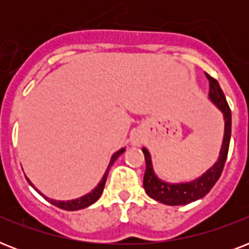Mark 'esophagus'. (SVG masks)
<instances>
[{"label":"esophagus","instance_id":"esophagus-1","mask_svg":"<svg viewBox=\"0 0 249 249\" xmlns=\"http://www.w3.org/2000/svg\"><path fill=\"white\" fill-rule=\"evenodd\" d=\"M132 143L134 144V146H140V144L142 143V137H141L140 134H134V136L132 137Z\"/></svg>","mask_w":249,"mask_h":249}]
</instances>
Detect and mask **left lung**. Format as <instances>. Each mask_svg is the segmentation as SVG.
Instances as JSON below:
<instances>
[{"label": "left lung", "instance_id": "1", "mask_svg": "<svg viewBox=\"0 0 249 249\" xmlns=\"http://www.w3.org/2000/svg\"><path fill=\"white\" fill-rule=\"evenodd\" d=\"M209 80V99L217 108L220 109L224 115L225 121V132L224 141L220 150V156L216 163L213 164L205 173L200 177L190 182H181V183H170L160 179L154 172L152 166L151 155L146 147L142 148L146 159V172L143 177V187L148 196L155 199L166 205H185L199 200L211 191L214 183L218 181L222 169L225 166V161L228 158L229 144L231 138V111L229 107L225 94L220 88V84L217 83L216 79H213L207 75Z\"/></svg>", "mask_w": 249, "mask_h": 249}]
</instances>
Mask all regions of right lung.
Instances as JSON below:
<instances>
[{
  "mask_svg": "<svg viewBox=\"0 0 249 249\" xmlns=\"http://www.w3.org/2000/svg\"><path fill=\"white\" fill-rule=\"evenodd\" d=\"M125 151V148H121V150H119L117 152H115L112 155V158H111V160H109V164L108 166H107V169H106L105 174H103V177H102L101 182L98 183V186L95 187L94 190H91V193L86 194V195H84V196L81 197H77V199H73V200H67V201H62V200H54V199H49L48 196H45L44 194L41 193V191H38V190L35 187V186L31 183V181H29L28 178V182L29 185L33 186L35 187V190L36 191H38V194L40 195H42V196L46 199L48 201H50L53 205H55V207H58V208L60 209H64V211H79V209H83V208H86V207H89V205H91L93 203H95V201L101 197L102 193H103V189H105V185H106V179H107V176H108V170L109 168H111V165H112L113 163H115V160L119 158V156L123 154V152Z\"/></svg>",
  "mask_w": 249,
  "mask_h": 249,
  "instance_id": "add662e5",
  "label": "right lung"
}]
</instances>
